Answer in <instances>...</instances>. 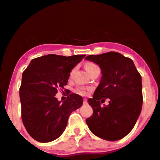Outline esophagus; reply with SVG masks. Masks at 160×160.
<instances>
[{"instance_id": "1", "label": "esophagus", "mask_w": 160, "mask_h": 160, "mask_svg": "<svg viewBox=\"0 0 160 160\" xmlns=\"http://www.w3.org/2000/svg\"><path fill=\"white\" fill-rule=\"evenodd\" d=\"M88 102H87V99H83V103L84 104H86Z\"/></svg>"}]
</instances>
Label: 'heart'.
<instances>
[{"instance_id":"b5f03b06","label":"heart","mask_w":160,"mask_h":160,"mask_svg":"<svg viewBox=\"0 0 160 160\" xmlns=\"http://www.w3.org/2000/svg\"><path fill=\"white\" fill-rule=\"evenodd\" d=\"M96 67H98L97 65L93 64V63H87V64L86 65V70L88 71V72H89V71L92 70V68H96ZM74 69H73L72 72H71V74H70L71 77L72 76L73 74H74ZM78 93L80 94V95H85L86 94V91L85 88H79Z\"/></svg>"}]
</instances>
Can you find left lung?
I'll return each mask as SVG.
<instances>
[{"label":"left lung","instance_id":"left-lung-1","mask_svg":"<svg viewBox=\"0 0 160 160\" xmlns=\"http://www.w3.org/2000/svg\"><path fill=\"white\" fill-rule=\"evenodd\" d=\"M85 59L98 65L102 74L93 98L88 99L93 114L86 124L98 137L107 141L121 139L132 130L141 113V75L131 59L117 52L89 55ZM101 98H109V104L101 106Z\"/></svg>","mask_w":160,"mask_h":160}]
</instances>
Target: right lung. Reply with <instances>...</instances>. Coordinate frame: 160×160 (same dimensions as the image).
Returning a JSON list of instances; mask_svg holds the SVG:
<instances>
[{"mask_svg": "<svg viewBox=\"0 0 160 160\" xmlns=\"http://www.w3.org/2000/svg\"><path fill=\"white\" fill-rule=\"evenodd\" d=\"M86 57L48 54L32 59L23 72L20 87L23 124L32 138L39 142L57 139L64 132L68 117L82 105V98L70 94L66 101L55 97L64 88L70 72Z\"/></svg>", "mask_w": 160, "mask_h": 160, "instance_id": "1", "label": "right lung"}]
</instances>
